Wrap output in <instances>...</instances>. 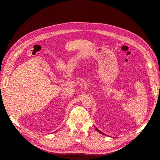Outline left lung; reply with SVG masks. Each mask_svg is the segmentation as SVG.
I'll use <instances>...</instances> for the list:
<instances>
[{
  "label": "left lung",
  "mask_w": 160,
  "mask_h": 160,
  "mask_svg": "<svg viewBox=\"0 0 160 160\" xmlns=\"http://www.w3.org/2000/svg\"><path fill=\"white\" fill-rule=\"evenodd\" d=\"M95 129H96V130H97V131H98V132H99V133H102V134H103V135H106V134H104V133H103V132H101V131H99V129H98V128H95Z\"/></svg>",
  "instance_id": "obj_1"
}]
</instances>
